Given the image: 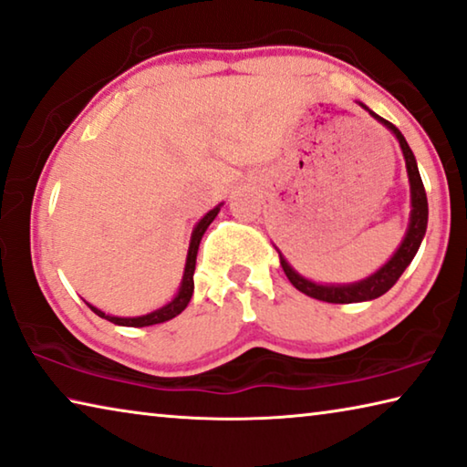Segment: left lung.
Returning <instances> with one entry per match:
<instances>
[{"mask_svg": "<svg viewBox=\"0 0 467 467\" xmlns=\"http://www.w3.org/2000/svg\"><path fill=\"white\" fill-rule=\"evenodd\" d=\"M361 108H366L361 103ZM368 109V108H366ZM369 112V109H368ZM372 114L376 120H380L384 127L390 129L395 132V137L399 139V145H401L403 155H405V166H407V176H410V184H411V220H410V228H407V234L401 243V247L397 249V254L390 257V260L382 265V268L372 274V276L361 280V283L355 285H345V286H324V285H316L309 283L303 276H299L291 265L285 262V257H280V265L286 274V278L291 280V285L297 288V291L306 293L307 297L327 301V303H359V301H369L380 297L393 286L401 274L405 272L407 265L411 264L413 255L418 254L420 243L424 239L426 234V224H428V199H426V191H424V182H421V176L418 172V164L416 158H413V151L407 145L405 137L401 135L395 124H390L384 118Z\"/></svg>", "mask_w": 467, "mask_h": 467, "instance_id": "obj_1", "label": "left lung"}]
</instances>
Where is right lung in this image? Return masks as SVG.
<instances>
[{
    "label": "right lung",
    "mask_w": 467,
    "mask_h": 467,
    "mask_svg": "<svg viewBox=\"0 0 467 467\" xmlns=\"http://www.w3.org/2000/svg\"><path fill=\"white\" fill-rule=\"evenodd\" d=\"M220 207H213L212 212H207L205 216L199 220V224L195 226L193 236H191V245H189V255H187V265H184V276H182V285H181V291L176 297L164 306L158 312H151L147 316H140V317H116V316H106L103 312H99L98 307L88 306L91 307V312L98 314L99 317H106L112 324H118V327H132V328H140V327H151V324H161V322H168L172 320V317L179 316L184 307L189 306L191 297H193V274H195V260H197V249H199V243H202V236L207 231V226L212 224L213 218L218 216Z\"/></svg>",
    "instance_id": "obj_1"
}]
</instances>
